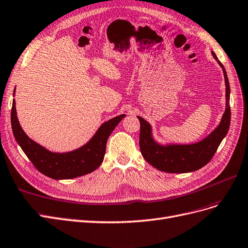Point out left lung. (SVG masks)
I'll return each mask as SVG.
<instances>
[{
    "label": "left lung",
    "instance_id": "8db88e82",
    "mask_svg": "<svg viewBox=\"0 0 248 248\" xmlns=\"http://www.w3.org/2000/svg\"><path fill=\"white\" fill-rule=\"evenodd\" d=\"M212 55L222 68L226 82V111L223 113L220 124L205 139L194 144L186 145H161L154 140L151 136V125L138 116L140 122L139 145L143 157L151 166L159 171L167 173H187L201 169L208 164L226 137L231 123L230 108V83L227 72L222 63L217 60V54L212 51Z\"/></svg>",
    "mask_w": 248,
    "mask_h": 248
}]
</instances>
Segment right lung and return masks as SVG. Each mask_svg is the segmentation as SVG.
<instances>
[{
    "instance_id": "add662e5",
    "label": "right lung",
    "mask_w": 248,
    "mask_h": 248,
    "mask_svg": "<svg viewBox=\"0 0 248 248\" xmlns=\"http://www.w3.org/2000/svg\"><path fill=\"white\" fill-rule=\"evenodd\" d=\"M124 116L125 114H122L104 123L85 145L65 154L51 153L28 137L19 124L14 100L11 125L15 140L39 172L52 179H71L89 174L99 168L106 153L108 137Z\"/></svg>"
}]
</instances>
